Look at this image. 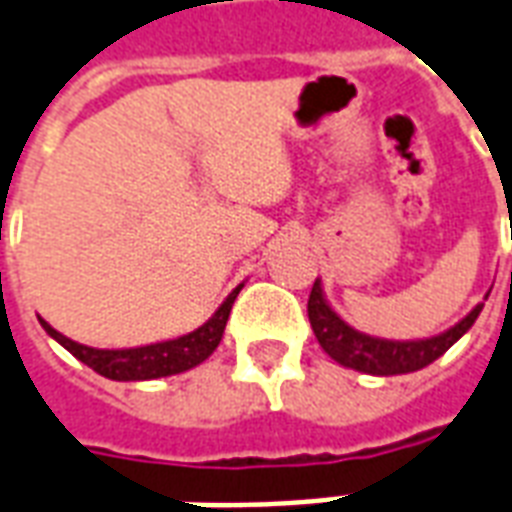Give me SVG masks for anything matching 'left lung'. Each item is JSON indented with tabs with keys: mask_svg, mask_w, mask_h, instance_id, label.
<instances>
[{
	"mask_svg": "<svg viewBox=\"0 0 512 512\" xmlns=\"http://www.w3.org/2000/svg\"><path fill=\"white\" fill-rule=\"evenodd\" d=\"M483 304L475 306L472 312L453 325L450 331L439 333L434 339H420V342H388V339H374L366 333H358L355 328L344 323L339 314L333 312L331 306L325 304L320 282H314L312 293H309V323L317 336V342L323 347L333 361L342 363L347 369L366 374H380V377H391V374H410L418 372L423 366H429L445 355L453 344L472 328L478 320Z\"/></svg>",
	"mask_w": 512,
	"mask_h": 512,
	"instance_id": "1",
	"label": "left lung"
}]
</instances>
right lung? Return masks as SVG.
<instances>
[{"label":"right lung","mask_w":512,"mask_h":512,"mask_svg":"<svg viewBox=\"0 0 512 512\" xmlns=\"http://www.w3.org/2000/svg\"><path fill=\"white\" fill-rule=\"evenodd\" d=\"M241 287L244 285H238L233 293L227 295V301L219 306L217 314L206 325H200L198 331L179 336V339H170V342L132 347V350H94V347H86V344H78L62 336L45 320H40V323H43L45 331L54 336L56 342L62 344L64 350L73 352L78 361L86 363L89 369H94L102 377H108V380H157V377L187 372V369L203 363L211 352L217 350V344L222 342V333H225L230 309H233V301L241 293Z\"/></svg>","instance_id":"right-lung-1"}]
</instances>
